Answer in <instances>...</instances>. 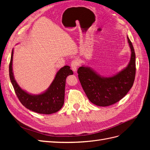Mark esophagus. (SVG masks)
Returning <instances> with one entry per match:
<instances>
[{
	"mask_svg": "<svg viewBox=\"0 0 150 150\" xmlns=\"http://www.w3.org/2000/svg\"><path fill=\"white\" fill-rule=\"evenodd\" d=\"M71 69L74 72H76L77 70V68H78L79 66V62L77 59H74L71 62Z\"/></svg>",
	"mask_w": 150,
	"mask_h": 150,
	"instance_id": "esophagus-1",
	"label": "esophagus"
}]
</instances>
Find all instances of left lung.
I'll return each mask as SVG.
<instances>
[{
	"mask_svg": "<svg viewBox=\"0 0 150 150\" xmlns=\"http://www.w3.org/2000/svg\"><path fill=\"white\" fill-rule=\"evenodd\" d=\"M131 49L128 64L123 69L110 77L99 74L91 67L83 65L78 69V78L89 100L98 106H108L125 96L132 88L136 73V56L129 38Z\"/></svg>",
	"mask_w": 150,
	"mask_h": 150,
	"instance_id": "1",
	"label": "left lung"
}]
</instances>
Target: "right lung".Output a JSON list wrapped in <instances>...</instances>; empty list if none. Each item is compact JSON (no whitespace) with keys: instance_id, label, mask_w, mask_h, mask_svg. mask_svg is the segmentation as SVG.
<instances>
[{"instance_id":"1","label":"right lung","mask_w":150,"mask_h":150,"mask_svg":"<svg viewBox=\"0 0 150 150\" xmlns=\"http://www.w3.org/2000/svg\"><path fill=\"white\" fill-rule=\"evenodd\" d=\"M13 49L12 51L9 64V76L11 83L19 101L28 110L39 114L51 115L59 111L64 102L66 78L73 74L69 66H65L59 70L49 87L43 93L38 94L29 93L22 89L14 78L12 69Z\"/></svg>"}]
</instances>
